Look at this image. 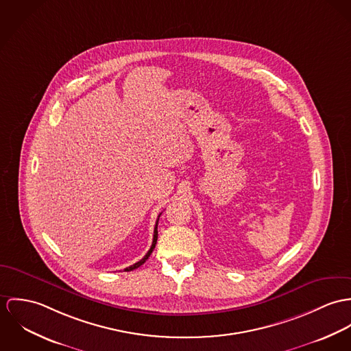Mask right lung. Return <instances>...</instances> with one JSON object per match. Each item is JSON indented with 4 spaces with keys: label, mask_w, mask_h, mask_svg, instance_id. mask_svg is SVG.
<instances>
[{
    "label": "right lung",
    "mask_w": 351,
    "mask_h": 351,
    "mask_svg": "<svg viewBox=\"0 0 351 351\" xmlns=\"http://www.w3.org/2000/svg\"><path fill=\"white\" fill-rule=\"evenodd\" d=\"M161 215V214H160ZM158 215V217H160ZM157 223H158V218H157L156 221V225H155V230H154V241H152V246H151V249L148 250V253L138 261V263H136V264H133V265H130V267H128V268H125V271L126 272H130V271H133V269H137L138 267H141L148 258H149V256L152 254V252H154V249H155V246H156V242H157Z\"/></svg>",
    "instance_id": "obj_1"
}]
</instances>
